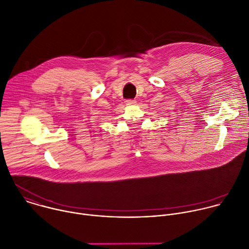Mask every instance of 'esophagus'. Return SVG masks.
I'll return each mask as SVG.
<instances>
[{"mask_svg":"<svg viewBox=\"0 0 249 249\" xmlns=\"http://www.w3.org/2000/svg\"><path fill=\"white\" fill-rule=\"evenodd\" d=\"M125 103L127 106H134L137 104V102L135 100H127Z\"/></svg>","mask_w":249,"mask_h":249,"instance_id":"34e87169","label":"esophagus"}]
</instances>
